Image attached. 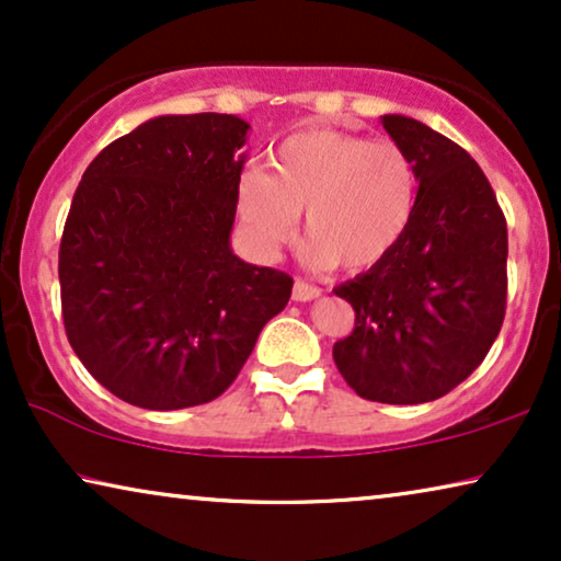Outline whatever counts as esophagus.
Returning <instances> with one entry per match:
<instances>
[{
	"mask_svg": "<svg viewBox=\"0 0 561 561\" xmlns=\"http://www.w3.org/2000/svg\"><path fill=\"white\" fill-rule=\"evenodd\" d=\"M319 296H321V288L311 286V283H306V280L294 283V301L306 304V301H313V298H319Z\"/></svg>",
	"mask_w": 561,
	"mask_h": 561,
	"instance_id": "1",
	"label": "esophagus"
}]
</instances>
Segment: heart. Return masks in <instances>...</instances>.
<instances>
[{
    "mask_svg": "<svg viewBox=\"0 0 561 561\" xmlns=\"http://www.w3.org/2000/svg\"><path fill=\"white\" fill-rule=\"evenodd\" d=\"M306 209V257L317 267L359 271L401 242L416 209V171L390 140L306 129L283 140L271 168H252L237 191L244 237L273 257L296 237Z\"/></svg>",
    "mask_w": 561,
    "mask_h": 561,
    "instance_id": "obj_1",
    "label": "heart"
}]
</instances>
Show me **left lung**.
Wrapping results in <instances>:
<instances>
[{
  "mask_svg": "<svg viewBox=\"0 0 561 561\" xmlns=\"http://www.w3.org/2000/svg\"><path fill=\"white\" fill-rule=\"evenodd\" d=\"M380 122L416 171V209L380 263L334 288L355 329L332 355L367 401L428 403L472 375L501 332L508 229L470 152L403 114Z\"/></svg>",
  "mask_w": 561,
  "mask_h": 561,
  "instance_id": "8db88e82",
  "label": "left lung"
}]
</instances>
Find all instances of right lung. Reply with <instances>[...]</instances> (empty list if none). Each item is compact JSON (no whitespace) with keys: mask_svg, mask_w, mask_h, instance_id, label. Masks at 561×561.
Masks as SVG:
<instances>
[{"mask_svg":"<svg viewBox=\"0 0 561 561\" xmlns=\"http://www.w3.org/2000/svg\"><path fill=\"white\" fill-rule=\"evenodd\" d=\"M250 125L163 114L91 160L58 255L68 342L122 401L209 403L232 386L294 278L232 252Z\"/></svg>","mask_w":561,"mask_h":561,"instance_id":"add662e5","label":"right lung"}]
</instances>
